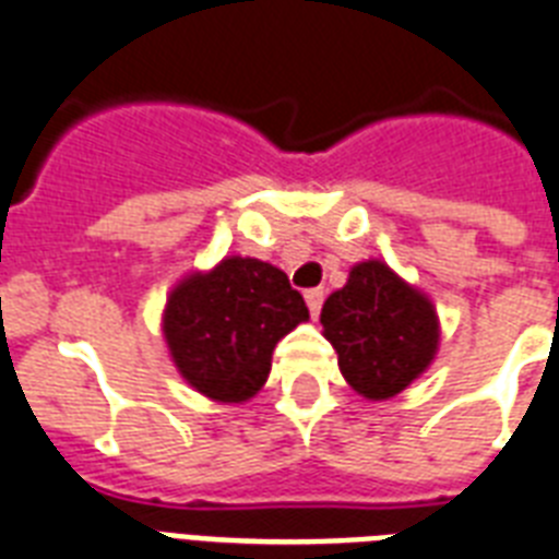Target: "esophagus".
<instances>
[{
	"label": "esophagus",
	"instance_id": "34e87169",
	"mask_svg": "<svg viewBox=\"0 0 559 559\" xmlns=\"http://www.w3.org/2000/svg\"><path fill=\"white\" fill-rule=\"evenodd\" d=\"M304 298H307V307H310L312 319H319L321 304H324V289H307V293H304Z\"/></svg>",
	"mask_w": 559,
	"mask_h": 559
}]
</instances>
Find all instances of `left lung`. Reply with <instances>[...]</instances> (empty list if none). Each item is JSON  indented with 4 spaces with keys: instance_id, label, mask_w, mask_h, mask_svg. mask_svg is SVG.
I'll return each instance as SVG.
<instances>
[{
    "instance_id": "left-lung-1",
    "label": "left lung",
    "mask_w": 559,
    "mask_h": 559,
    "mask_svg": "<svg viewBox=\"0 0 559 559\" xmlns=\"http://www.w3.org/2000/svg\"><path fill=\"white\" fill-rule=\"evenodd\" d=\"M324 338L358 396L384 402L419 379L439 350V319L425 293L382 261H361L321 310Z\"/></svg>"
}]
</instances>
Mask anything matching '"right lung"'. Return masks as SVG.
Here are the masks:
<instances>
[{"label": "right lung", "mask_w": 559, "mask_h": 559, "mask_svg": "<svg viewBox=\"0 0 559 559\" xmlns=\"http://www.w3.org/2000/svg\"><path fill=\"white\" fill-rule=\"evenodd\" d=\"M307 319L301 293L278 266L229 255L171 289L163 335L175 367L198 393L240 405L264 388L275 344Z\"/></svg>", "instance_id": "add662e5"}]
</instances>
